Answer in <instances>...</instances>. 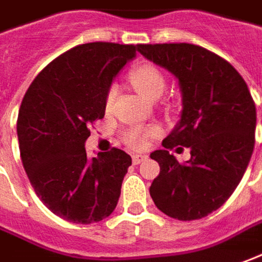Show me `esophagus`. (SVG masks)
<instances>
[{
    "mask_svg": "<svg viewBox=\"0 0 262 262\" xmlns=\"http://www.w3.org/2000/svg\"><path fill=\"white\" fill-rule=\"evenodd\" d=\"M145 160H147V155H141V154L133 155V164H134V165H138V164H141V162L145 161Z\"/></svg>",
    "mask_w": 262,
    "mask_h": 262,
    "instance_id": "34e87169",
    "label": "esophagus"
}]
</instances>
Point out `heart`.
I'll return each instance as SVG.
<instances>
[{
    "instance_id": "b5f03b06",
    "label": "heart",
    "mask_w": 262,
    "mask_h": 262,
    "mask_svg": "<svg viewBox=\"0 0 262 262\" xmlns=\"http://www.w3.org/2000/svg\"><path fill=\"white\" fill-rule=\"evenodd\" d=\"M129 78L133 85L137 88V91L142 94L148 100H158L165 90V77L161 73V70L154 64L149 62H142L137 66L129 74ZM117 95V86H111L108 90L107 97H105V108L110 110L113 107L114 100ZM160 134L158 127H134L129 128L124 134V141L133 148H144L147 145V141L151 137Z\"/></svg>"
}]
</instances>
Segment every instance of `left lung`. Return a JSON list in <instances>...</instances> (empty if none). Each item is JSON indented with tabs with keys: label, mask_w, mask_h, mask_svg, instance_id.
<instances>
[{
	"label": "left lung",
	"mask_w": 262,
	"mask_h": 262,
	"mask_svg": "<svg viewBox=\"0 0 262 262\" xmlns=\"http://www.w3.org/2000/svg\"><path fill=\"white\" fill-rule=\"evenodd\" d=\"M138 51L178 79L181 118L151 152L160 164L149 194L168 217H207L228 200L251 160L257 111L243 77L228 61L194 44H140ZM190 148L180 164L168 149ZM178 149V148H177Z\"/></svg>",
	"instance_id": "8db88e82"
}]
</instances>
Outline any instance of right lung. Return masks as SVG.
Here are the masks:
<instances>
[{
  "instance_id": "right-lung-1",
  "label": "right lung",
  "mask_w": 262,
  "mask_h": 262,
  "mask_svg": "<svg viewBox=\"0 0 262 262\" xmlns=\"http://www.w3.org/2000/svg\"><path fill=\"white\" fill-rule=\"evenodd\" d=\"M135 45H77L45 67L25 93L17 134L25 172L39 200L74 224L102 221L115 210L131 157L113 148L88 158L90 124L104 118L105 97Z\"/></svg>"
}]
</instances>
